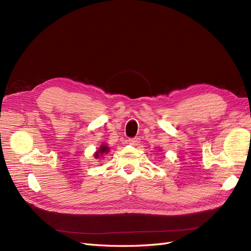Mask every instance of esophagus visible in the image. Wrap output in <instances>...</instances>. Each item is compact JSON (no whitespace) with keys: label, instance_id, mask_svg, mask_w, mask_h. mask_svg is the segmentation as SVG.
<instances>
[{"label":"esophagus","instance_id":"esophagus-1","mask_svg":"<svg viewBox=\"0 0 251 251\" xmlns=\"http://www.w3.org/2000/svg\"><path fill=\"white\" fill-rule=\"evenodd\" d=\"M140 142V139L139 138H131L128 139V143L131 144V146H137V144Z\"/></svg>","mask_w":251,"mask_h":251}]
</instances>
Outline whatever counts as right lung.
<instances>
[{
	"instance_id": "add662e5",
	"label": "right lung",
	"mask_w": 251,
	"mask_h": 251,
	"mask_svg": "<svg viewBox=\"0 0 251 251\" xmlns=\"http://www.w3.org/2000/svg\"><path fill=\"white\" fill-rule=\"evenodd\" d=\"M109 151H110V148H109V146L107 143H102L101 146L100 147V149H98L95 153H94V158L95 159H100V158H102L103 156H105L107 154H109Z\"/></svg>"
}]
</instances>
